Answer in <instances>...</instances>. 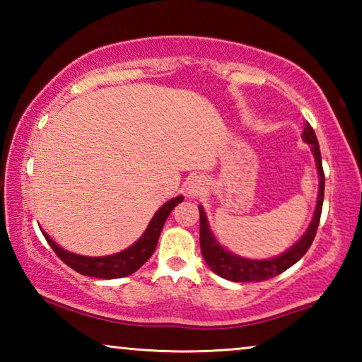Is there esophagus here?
Masks as SVG:
<instances>
[{"mask_svg": "<svg viewBox=\"0 0 362 362\" xmlns=\"http://www.w3.org/2000/svg\"><path fill=\"white\" fill-rule=\"evenodd\" d=\"M206 185H207V180L203 175H193L189 177L188 182L185 183V192L189 198H198L199 194H203Z\"/></svg>", "mask_w": 362, "mask_h": 362, "instance_id": "1", "label": "esophagus"}]
</instances>
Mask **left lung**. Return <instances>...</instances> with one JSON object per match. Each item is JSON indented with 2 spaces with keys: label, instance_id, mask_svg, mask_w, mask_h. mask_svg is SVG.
Here are the masks:
<instances>
[{
  "label": "left lung",
  "instance_id": "1",
  "mask_svg": "<svg viewBox=\"0 0 362 362\" xmlns=\"http://www.w3.org/2000/svg\"><path fill=\"white\" fill-rule=\"evenodd\" d=\"M302 139L305 144L311 146V153L315 156L317 177H320V189H317V199L313 218L308 225V228L302 235V238L289 247L286 252L279 254L272 259H246V257L236 255L230 252L228 249L223 247L222 244L217 241L216 235H214L209 222H207V216L204 212L203 206L199 207V244H201V254H203L204 260L214 273L218 274L220 278H225L233 283H260L269 278H274L291 268L293 263H297L310 249L311 243H313L316 236L317 225H320L321 211H322V201H324V170H322V161H321V151L320 144H317L316 134L310 122H305Z\"/></svg>",
  "mask_w": 362,
  "mask_h": 362
}]
</instances>
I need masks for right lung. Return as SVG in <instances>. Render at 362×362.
I'll list each match as a JSON object with an SVG mask.
<instances>
[{"mask_svg":"<svg viewBox=\"0 0 362 362\" xmlns=\"http://www.w3.org/2000/svg\"><path fill=\"white\" fill-rule=\"evenodd\" d=\"M183 196H175V198L169 199L166 204H163L155 212V216L151 217L148 226H146L144 235L139 240L124 250H121L118 254L105 255V257H88V255H79L69 252L59 246L57 243L51 240V236L47 233L42 231L49 246L54 249V252L59 255V259L64 263H66L70 268L75 272L84 274V276H93V278H102V279H116V278H124L129 274L136 273L137 269L144 265V263L150 259L155 252L156 244L161 235V230L164 226V222L169 217V214L173 212L174 207L182 203Z\"/></svg>","mask_w":362,"mask_h":362,"instance_id":"obj_1","label":"right lung"}]
</instances>
